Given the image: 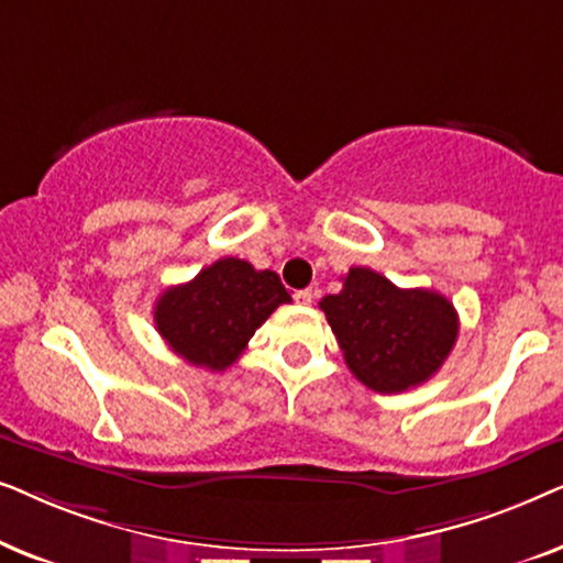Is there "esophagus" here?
<instances>
[{
  "instance_id": "esophagus-1",
  "label": "esophagus",
  "mask_w": 563,
  "mask_h": 563,
  "mask_svg": "<svg viewBox=\"0 0 563 563\" xmlns=\"http://www.w3.org/2000/svg\"><path fill=\"white\" fill-rule=\"evenodd\" d=\"M294 298H296V303H301V306H309V303L313 301V290H311V288L296 290V294H294Z\"/></svg>"
}]
</instances>
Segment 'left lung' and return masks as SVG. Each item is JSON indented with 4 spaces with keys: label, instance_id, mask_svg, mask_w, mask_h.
I'll return each mask as SVG.
<instances>
[{
    "label": "left lung",
    "instance_id": "obj_1",
    "mask_svg": "<svg viewBox=\"0 0 563 563\" xmlns=\"http://www.w3.org/2000/svg\"><path fill=\"white\" fill-rule=\"evenodd\" d=\"M319 309L360 384L401 394L430 380L459 336V313L445 296L399 288L371 267H350L342 290Z\"/></svg>",
    "mask_w": 563,
    "mask_h": 563
}]
</instances>
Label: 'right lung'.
I'll return each instance as SVG.
<instances>
[{
  "mask_svg": "<svg viewBox=\"0 0 563 563\" xmlns=\"http://www.w3.org/2000/svg\"><path fill=\"white\" fill-rule=\"evenodd\" d=\"M280 303H290V294L277 273L223 257L190 283L164 290L156 298L154 324L169 350L190 365L227 371Z\"/></svg>",
  "mask_w": 563,
  "mask_h": 563,
  "instance_id": "obj_1",
  "label": "right lung"
}]
</instances>
